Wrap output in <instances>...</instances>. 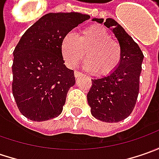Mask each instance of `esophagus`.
<instances>
[{"label": "esophagus", "instance_id": "esophagus-1", "mask_svg": "<svg viewBox=\"0 0 159 159\" xmlns=\"http://www.w3.org/2000/svg\"><path fill=\"white\" fill-rule=\"evenodd\" d=\"M83 74L81 73V72H79V71H77V70H75L74 71V76H75V78H78V77H80L82 76Z\"/></svg>", "mask_w": 159, "mask_h": 159}]
</instances>
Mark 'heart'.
<instances>
[{
	"label": "heart",
	"mask_w": 159,
	"mask_h": 159,
	"mask_svg": "<svg viewBox=\"0 0 159 159\" xmlns=\"http://www.w3.org/2000/svg\"><path fill=\"white\" fill-rule=\"evenodd\" d=\"M61 54L69 68L76 67L86 56L87 69L101 77L112 73L121 60L119 43L99 25L83 29L77 38L73 34L65 35L61 42Z\"/></svg>",
	"instance_id": "1"
}]
</instances>
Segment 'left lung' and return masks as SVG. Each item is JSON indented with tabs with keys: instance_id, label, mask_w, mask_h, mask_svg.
<instances>
[{
	"instance_id": "1",
	"label": "left lung",
	"mask_w": 159,
	"mask_h": 159,
	"mask_svg": "<svg viewBox=\"0 0 159 159\" xmlns=\"http://www.w3.org/2000/svg\"><path fill=\"white\" fill-rule=\"evenodd\" d=\"M93 21L103 23L112 31L121 48V60L112 73L92 80L88 102L93 117L115 123L126 119L135 106L144 57L137 43L114 19L103 22V18H93Z\"/></svg>"
}]
</instances>
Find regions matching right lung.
<instances>
[{"instance_id": "obj_1", "label": "right lung", "mask_w": 159, "mask_h": 159, "mask_svg": "<svg viewBox=\"0 0 159 159\" xmlns=\"http://www.w3.org/2000/svg\"><path fill=\"white\" fill-rule=\"evenodd\" d=\"M90 18L78 12L48 13L23 34L13 52L12 92L20 112L33 121L59 116L74 71L61 54V42L73 28Z\"/></svg>"}]
</instances>
